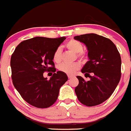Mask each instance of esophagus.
<instances>
[{"instance_id": "34e87169", "label": "esophagus", "mask_w": 131, "mask_h": 131, "mask_svg": "<svg viewBox=\"0 0 131 131\" xmlns=\"http://www.w3.org/2000/svg\"><path fill=\"white\" fill-rule=\"evenodd\" d=\"M67 76H68L69 79H71V78H72L74 77V75H71V74H68L67 75Z\"/></svg>"}]
</instances>
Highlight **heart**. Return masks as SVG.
<instances>
[{"instance_id":"obj_1","label":"heart","mask_w":131,"mask_h":131,"mask_svg":"<svg viewBox=\"0 0 131 131\" xmlns=\"http://www.w3.org/2000/svg\"><path fill=\"white\" fill-rule=\"evenodd\" d=\"M66 47L69 50H71L75 53H77L78 57L81 58V59L84 60L85 59V55L82 51L83 46L82 44L80 41L75 39H71L67 41L66 43ZM53 60L55 62L59 63L61 61V49L58 48L54 51L53 54ZM80 62H74L69 64V63H62L58 66V69L61 72L67 74H72L79 69L80 67Z\"/></svg>"}]
</instances>
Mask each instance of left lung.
<instances>
[{"label":"left lung","instance_id":"left-lung-1","mask_svg":"<svg viewBox=\"0 0 131 131\" xmlns=\"http://www.w3.org/2000/svg\"><path fill=\"white\" fill-rule=\"evenodd\" d=\"M88 50L89 61L81 69L89 81L78 76L75 88L79 101L86 106L99 105L112 95L121 78V57L115 44L103 36L86 34L74 37ZM92 75L90 76V74Z\"/></svg>","mask_w":131,"mask_h":131}]
</instances>
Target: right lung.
<instances>
[{
  "label": "right lung",
  "mask_w": 131,
  "mask_h": 131,
  "mask_svg": "<svg viewBox=\"0 0 131 131\" xmlns=\"http://www.w3.org/2000/svg\"><path fill=\"white\" fill-rule=\"evenodd\" d=\"M65 37H36L20 42L11 58V78L15 89L27 103L38 108H46L56 102L60 88L67 81L66 73L57 72L53 54ZM54 72L48 80L45 71Z\"/></svg>",
  "instance_id": "obj_1"
}]
</instances>
